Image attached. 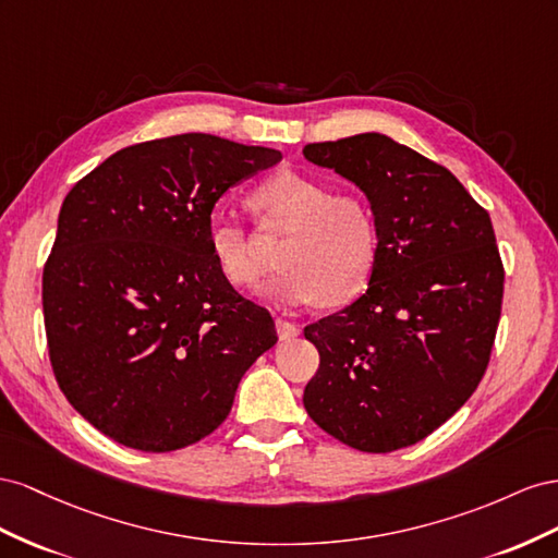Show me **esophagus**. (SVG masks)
<instances>
[{
    "mask_svg": "<svg viewBox=\"0 0 558 558\" xmlns=\"http://www.w3.org/2000/svg\"><path fill=\"white\" fill-rule=\"evenodd\" d=\"M276 331L280 339H294L299 333V327L292 325L290 320H284V317H276Z\"/></svg>",
    "mask_w": 558,
    "mask_h": 558,
    "instance_id": "esophagus-1",
    "label": "esophagus"
}]
</instances>
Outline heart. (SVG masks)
I'll return each instance as SVG.
<instances>
[{
	"mask_svg": "<svg viewBox=\"0 0 558 558\" xmlns=\"http://www.w3.org/2000/svg\"><path fill=\"white\" fill-rule=\"evenodd\" d=\"M250 205L262 229H288L276 259L280 270L270 294L288 304H313L325 296L341 304L357 296L372 278L378 252V227L369 201L353 191L296 170L270 174L252 191ZM208 245L217 270L238 290L262 282L268 257L245 221L217 213L208 225Z\"/></svg>",
	"mask_w": 558,
	"mask_h": 558,
	"instance_id": "heart-1",
	"label": "heart"
}]
</instances>
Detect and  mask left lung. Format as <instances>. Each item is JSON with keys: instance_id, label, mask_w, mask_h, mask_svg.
Returning a JSON list of instances; mask_svg holds the SVG:
<instances>
[{"instance_id": "obj_1", "label": "left lung", "mask_w": 558, "mask_h": 558, "mask_svg": "<svg viewBox=\"0 0 558 558\" xmlns=\"http://www.w3.org/2000/svg\"><path fill=\"white\" fill-rule=\"evenodd\" d=\"M304 156L355 182L378 227L367 292L304 329L320 353L304 407L357 451L411 447L488 367L505 288L490 217L447 168L386 135L317 142Z\"/></svg>"}]
</instances>
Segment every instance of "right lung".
<instances>
[{
	"mask_svg": "<svg viewBox=\"0 0 558 558\" xmlns=\"http://www.w3.org/2000/svg\"><path fill=\"white\" fill-rule=\"evenodd\" d=\"M280 151L186 133L111 154L62 201L44 264L49 357L68 402L123 447L178 451L225 423L270 345V313L221 278L215 203Z\"/></svg>",
	"mask_w": 558,
	"mask_h": 558,
	"instance_id": "obj_1",
	"label": "right lung"
}]
</instances>
